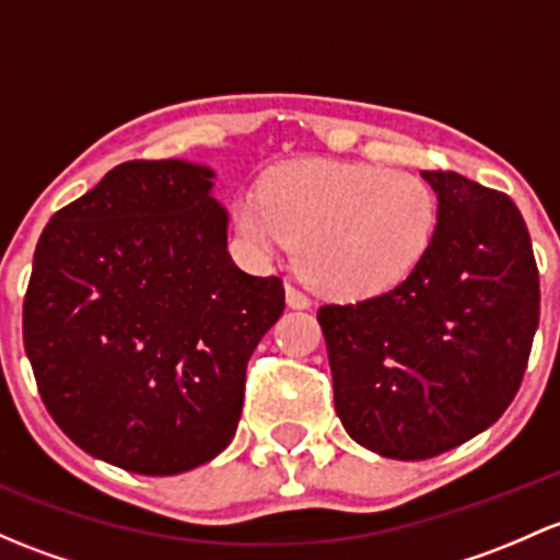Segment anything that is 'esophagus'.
<instances>
[{
    "instance_id": "34e87169",
    "label": "esophagus",
    "mask_w": 560,
    "mask_h": 560,
    "mask_svg": "<svg viewBox=\"0 0 560 560\" xmlns=\"http://www.w3.org/2000/svg\"><path fill=\"white\" fill-rule=\"evenodd\" d=\"M287 305H290V308H308L311 298L305 295V292L300 290V287L290 284V287H287Z\"/></svg>"
}]
</instances>
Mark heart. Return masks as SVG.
<instances>
[{
    "instance_id": "heart-1",
    "label": "heart",
    "mask_w": 560,
    "mask_h": 560,
    "mask_svg": "<svg viewBox=\"0 0 560 560\" xmlns=\"http://www.w3.org/2000/svg\"><path fill=\"white\" fill-rule=\"evenodd\" d=\"M252 244H295L305 281L338 298L392 290L427 255L438 196L427 179L373 163L303 161L276 168L238 203Z\"/></svg>"
}]
</instances>
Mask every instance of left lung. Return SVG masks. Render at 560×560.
<instances>
[{
  "label": "left lung",
  "instance_id": "obj_1",
  "mask_svg": "<svg viewBox=\"0 0 560 560\" xmlns=\"http://www.w3.org/2000/svg\"><path fill=\"white\" fill-rule=\"evenodd\" d=\"M438 231L397 287L322 305L335 410L362 448L419 462L491 427L521 388L539 325L532 235L504 192L423 172Z\"/></svg>",
  "mask_w": 560,
  "mask_h": 560
}]
</instances>
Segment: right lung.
Segmentation results:
<instances>
[{
	"instance_id": "add662e5",
	"label": "right lung",
	"mask_w": 560,
	"mask_h": 560,
	"mask_svg": "<svg viewBox=\"0 0 560 560\" xmlns=\"http://www.w3.org/2000/svg\"><path fill=\"white\" fill-rule=\"evenodd\" d=\"M211 176L120 163L34 252L23 346L39 397L74 445L128 472H187L228 448L246 364L284 311L279 276L228 255Z\"/></svg>"
}]
</instances>
